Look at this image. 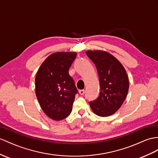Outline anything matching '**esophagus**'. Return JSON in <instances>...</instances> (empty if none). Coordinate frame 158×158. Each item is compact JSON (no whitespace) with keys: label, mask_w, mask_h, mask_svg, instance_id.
I'll return each instance as SVG.
<instances>
[{"label":"esophagus","mask_w":158,"mask_h":158,"mask_svg":"<svg viewBox=\"0 0 158 158\" xmlns=\"http://www.w3.org/2000/svg\"><path fill=\"white\" fill-rule=\"evenodd\" d=\"M84 92H85V90H79V93L80 95H83L84 94Z\"/></svg>","instance_id":"obj_1"}]
</instances>
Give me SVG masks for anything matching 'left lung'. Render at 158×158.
<instances>
[{
    "label": "left lung",
    "mask_w": 158,
    "mask_h": 158,
    "mask_svg": "<svg viewBox=\"0 0 158 158\" xmlns=\"http://www.w3.org/2000/svg\"><path fill=\"white\" fill-rule=\"evenodd\" d=\"M98 72L101 92L98 97L90 102L92 111L100 117H108L118 110L129 90V78L123 65L108 52L87 51Z\"/></svg>",
    "instance_id": "8db88e82"
}]
</instances>
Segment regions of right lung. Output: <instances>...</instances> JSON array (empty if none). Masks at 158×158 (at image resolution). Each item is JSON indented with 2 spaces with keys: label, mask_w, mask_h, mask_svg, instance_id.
I'll list each match as a JSON object with an SVG mask.
<instances>
[{
  "label": "right lung",
  "mask_w": 158,
  "mask_h": 158,
  "mask_svg": "<svg viewBox=\"0 0 158 158\" xmlns=\"http://www.w3.org/2000/svg\"><path fill=\"white\" fill-rule=\"evenodd\" d=\"M76 52H56L49 56L35 77V94L42 110L53 120L66 118L72 112L78 90L69 75Z\"/></svg>",
  "instance_id": "obj_1"
}]
</instances>
